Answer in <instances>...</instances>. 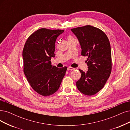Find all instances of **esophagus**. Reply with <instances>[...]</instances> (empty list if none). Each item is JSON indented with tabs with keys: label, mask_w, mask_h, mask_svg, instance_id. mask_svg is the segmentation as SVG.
Segmentation results:
<instances>
[{
	"label": "esophagus",
	"mask_w": 130,
	"mask_h": 130,
	"mask_svg": "<svg viewBox=\"0 0 130 130\" xmlns=\"http://www.w3.org/2000/svg\"><path fill=\"white\" fill-rule=\"evenodd\" d=\"M75 69V68H72V67H68V70H74Z\"/></svg>",
	"instance_id": "34e87169"
}]
</instances>
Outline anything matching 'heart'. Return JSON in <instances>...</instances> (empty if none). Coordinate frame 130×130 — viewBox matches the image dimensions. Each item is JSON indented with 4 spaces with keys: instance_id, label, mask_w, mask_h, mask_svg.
<instances>
[{
    "instance_id": "b5f03b06",
    "label": "heart",
    "mask_w": 130,
    "mask_h": 130,
    "mask_svg": "<svg viewBox=\"0 0 130 130\" xmlns=\"http://www.w3.org/2000/svg\"><path fill=\"white\" fill-rule=\"evenodd\" d=\"M70 38H72V37H71V36H69V37H68V39H69Z\"/></svg>"
}]
</instances>
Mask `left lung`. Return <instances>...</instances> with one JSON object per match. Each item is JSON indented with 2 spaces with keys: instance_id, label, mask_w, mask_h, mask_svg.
<instances>
[{
  "instance_id": "8db88e82",
  "label": "left lung",
  "mask_w": 130,
  "mask_h": 130,
  "mask_svg": "<svg viewBox=\"0 0 130 130\" xmlns=\"http://www.w3.org/2000/svg\"><path fill=\"white\" fill-rule=\"evenodd\" d=\"M78 40L81 54L87 56L88 70L79 69L80 78L76 86L83 94H95L104 87L111 71V53L109 40L102 31L91 25L71 29Z\"/></svg>"
}]
</instances>
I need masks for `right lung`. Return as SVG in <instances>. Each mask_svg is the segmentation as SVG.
<instances>
[{
    "label": "right lung",
    "instance_id": "right-lung-1",
    "mask_svg": "<svg viewBox=\"0 0 130 130\" xmlns=\"http://www.w3.org/2000/svg\"><path fill=\"white\" fill-rule=\"evenodd\" d=\"M63 30L41 28L31 35L23 50V71L30 86L41 95L54 94L59 87L67 68L51 64L55 56L57 37Z\"/></svg>",
    "mask_w": 130,
    "mask_h": 130
}]
</instances>
